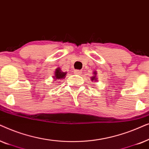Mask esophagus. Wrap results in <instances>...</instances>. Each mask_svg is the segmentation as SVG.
Here are the masks:
<instances>
[{
    "instance_id": "1",
    "label": "esophagus",
    "mask_w": 149,
    "mask_h": 149,
    "mask_svg": "<svg viewBox=\"0 0 149 149\" xmlns=\"http://www.w3.org/2000/svg\"><path fill=\"white\" fill-rule=\"evenodd\" d=\"M73 72H74V74H81V70H74V71H73Z\"/></svg>"
}]
</instances>
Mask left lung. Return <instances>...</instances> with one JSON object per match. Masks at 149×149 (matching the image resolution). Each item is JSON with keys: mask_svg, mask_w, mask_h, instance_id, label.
Returning <instances> with one entry per match:
<instances>
[{"mask_svg": "<svg viewBox=\"0 0 149 149\" xmlns=\"http://www.w3.org/2000/svg\"><path fill=\"white\" fill-rule=\"evenodd\" d=\"M94 74H95V72H94ZM91 79H92V81L93 80H95V79H96V78H95V76L92 77V78H91Z\"/></svg>", "mask_w": 149, "mask_h": 149, "instance_id": "left-lung-1", "label": "left lung"}]
</instances>
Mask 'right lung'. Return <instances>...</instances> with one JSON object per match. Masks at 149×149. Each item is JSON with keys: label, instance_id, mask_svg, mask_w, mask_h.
Wrapping results in <instances>:
<instances>
[{"label": "right lung", "instance_id": "1", "mask_svg": "<svg viewBox=\"0 0 149 149\" xmlns=\"http://www.w3.org/2000/svg\"><path fill=\"white\" fill-rule=\"evenodd\" d=\"M66 72H63L60 70V68H57L56 70V72H55V77L54 79H61L64 78V77L66 76Z\"/></svg>", "mask_w": 149, "mask_h": 149}]
</instances>
